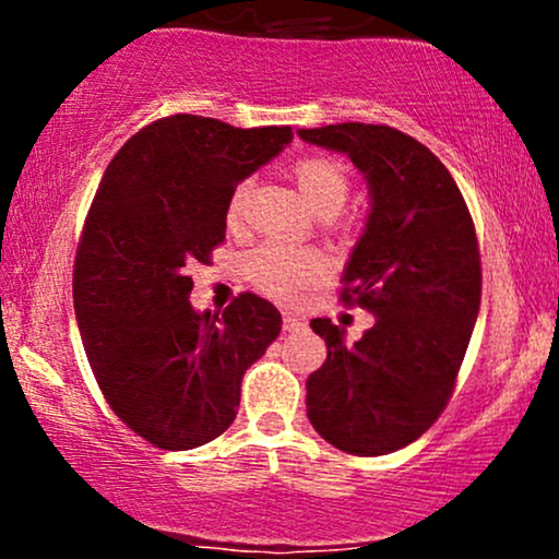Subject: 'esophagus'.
I'll use <instances>...</instances> for the list:
<instances>
[{
    "label": "esophagus",
    "mask_w": 559,
    "mask_h": 559,
    "mask_svg": "<svg viewBox=\"0 0 559 559\" xmlns=\"http://www.w3.org/2000/svg\"><path fill=\"white\" fill-rule=\"evenodd\" d=\"M301 318L292 316V312H284V331H299L301 329Z\"/></svg>",
    "instance_id": "esophagus-1"
}]
</instances>
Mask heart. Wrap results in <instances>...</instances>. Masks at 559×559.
I'll return each instance as SVG.
<instances>
[{
	"label": "heart",
	"instance_id": "b5f03b06",
	"mask_svg": "<svg viewBox=\"0 0 559 559\" xmlns=\"http://www.w3.org/2000/svg\"><path fill=\"white\" fill-rule=\"evenodd\" d=\"M294 181L301 199L316 210L318 215L329 217L336 213L338 207L349 197V176L338 163L325 157H310L301 159L294 170ZM249 181L239 183L234 194L228 199L226 221L228 226H239L247 213L249 202ZM249 273L258 281L262 292H267L275 299H292L299 288L316 284L329 273V260L312 249H286L267 243V247L258 249L249 260Z\"/></svg>",
	"mask_w": 559,
	"mask_h": 559
}]
</instances>
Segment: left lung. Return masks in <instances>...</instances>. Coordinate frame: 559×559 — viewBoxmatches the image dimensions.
<instances>
[{"mask_svg": "<svg viewBox=\"0 0 559 559\" xmlns=\"http://www.w3.org/2000/svg\"><path fill=\"white\" fill-rule=\"evenodd\" d=\"M297 136L346 155L368 183L370 210L344 265L342 299L376 318L352 346L329 318L312 320L329 357L307 378V418L342 452H396L452 396L480 310L476 228L444 163L407 133L336 123Z\"/></svg>", "mask_w": 559, "mask_h": 559, "instance_id": "1", "label": "left lung"}]
</instances>
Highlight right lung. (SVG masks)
<instances>
[{"label": "right lung", "instance_id": "right-lung-1", "mask_svg": "<svg viewBox=\"0 0 559 559\" xmlns=\"http://www.w3.org/2000/svg\"><path fill=\"white\" fill-rule=\"evenodd\" d=\"M288 126L234 128L173 115L120 146L75 258V320L102 394L131 431L183 452L236 418L241 378L281 333L258 294L191 305L189 267L226 239L228 199L292 144Z\"/></svg>", "mask_w": 559, "mask_h": 559}]
</instances>
